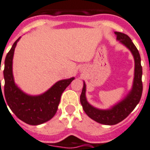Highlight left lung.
I'll use <instances>...</instances> for the list:
<instances>
[{
	"label": "left lung",
	"instance_id": "left-lung-1",
	"mask_svg": "<svg viewBox=\"0 0 150 150\" xmlns=\"http://www.w3.org/2000/svg\"><path fill=\"white\" fill-rule=\"evenodd\" d=\"M115 34L117 35V39L131 51L135 60V73L131 91L122 101L109 110H99L88 103L85 97L86 86L85 82L80 96V101L87 115L94 121L105 125H114L124 120L139 102L143 92V71L139 51L127 35L120 32H115Z\"/></svg>",
	"mask_w": 150,
	"mask_h": 150
}]
</instances>
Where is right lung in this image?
Masks as SVG:
<instances>
[{
  "mask_svg": "<svg viewBox=\"0 0 150 150\" xmlns=\"http://www.w3.org/2000/svg\"><path fill=\"white\" fill-rule=\"evenodd\" d=\"M17 39L7 54L4 61V100L8 104L13 114L24 123L30 125H39L50 120L56 114L61 95L75 78L56 82L50 90L39 96H30L24 94L14 84L12 72V61ZM6 104V103H5ZM7 106V105H6Z\"/></svg>",
  "mask_w": 150,
  "mask_h": 150,
  "instance_id": "add662e5",
  "label": "right lung"
}]
</instances>
